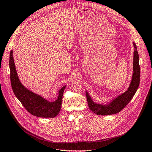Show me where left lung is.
Returning <instances> with one entry per match:
<instances>
[{
	"label": "left lung",
	"mask_w": 152,
	"mask_h": 152,
	"mask_svg": "<svg viewBox=\"0 0 152 152\" xmlns=\"http://www.w3.org/2000/svg\"><path fill=\"white\" fill-rule=\"evenodd\" d=\"M133 45L134 47L133 75L131 84L127 91L112 100L109 104L107 105L95 103L90 97L88 92H86L88 107L94 113L99 115H110L118 113L128 104L135 95L140 82V66L139 64V55L136 45L134 42H133Z\"/></svg>",
	"instance_id": "1"
}]
</instances>
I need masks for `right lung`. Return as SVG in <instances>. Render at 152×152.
Wrapping results in <instances>:
<instances>
[{
	"instance_id": "1",
	"label": "right lung",
	"mask_w": 152,
	"mask_h": 152,
	"mask_svg": "<svg viewBox=\"0 0 152 152\" xmlns=\"http://www.w3.org/2000/svg\"><path fill=\"white\" fill-rule=\"evenodd\" d=\"M9 64L12 89L25 109L32 115L42 118H54L57 116L61 109L62 96L66 86L60 90L57 100L49 102L40 95L28 90L21 83L16 71L12 50L10 51Z\"/></svg>"
}]
</instances>
